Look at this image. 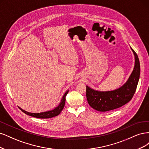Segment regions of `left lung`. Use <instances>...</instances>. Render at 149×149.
I'll use <instances>...</instances> for the list:
<instances>
[{
  "mask_svg": "<svg viewBox=\"0 0 149 149\" xmlns=\"http://www.w3.org/2000/svg\"><path fill=\"white\" fill-rule=\"evenodd\" d=\"M131 49L135 56V65L126 83L121 87L113 91L100 92L87 86L86 96L91 107L99 111H108L121 107L132 98L137 87L141 69L137 54Z\"/></svg>",
  "mask_w": 149,
  "mask_h": 149,
  "instance_id": "8db88e82",
  "label": "left lung"
}]
</instances>
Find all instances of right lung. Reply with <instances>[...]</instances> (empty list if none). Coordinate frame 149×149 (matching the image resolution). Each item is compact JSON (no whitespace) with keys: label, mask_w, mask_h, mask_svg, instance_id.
I'll return each mask as SVG.
<instances>
[{"label":"right lung","mask_w":149,"mask_h":149,"mask_svg":"<svg viewBox=\"0 0 149 149\" xmlns=\"http://www.w3.org/2000/svg\"><path fill=\"white\" fill-rule=\"evenodd\" d=\"M68 92H69V90L67 91V92L65 93V94L63 96V97H62V98L61 100V102L59 104V106L55 108L53 110H51V111H46V112L40 113H31L27 112L21 108H20V109L24 113L29 115V116H33V117L37 118L47 119V118H51L55 117V116H57V115H59L61 113V112L62 111V110L63 109V108L64 107V105H65V97H66V95H68Z\"/></svg>","instance_id":"right-lung-1"}]
</instances>
